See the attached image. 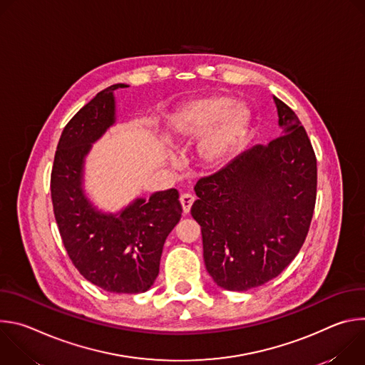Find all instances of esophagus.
Listing matches in <instances>:
<instances>
[{"instance_id": "1", "label": "esophagus", "mask_w": 365, "mask_h": 365, "mask_svg": "<svg viewBox=\"0 0 365 365\" xmlns=\"http://www.w3.org/2000/svg\"><path fill=\"white\" fill-rule=\"evenodd\" d=\"M195 202V196L190 195V193H183L180 196V203H182V207H183V214H189L190 212V207Z\"/></svg>"}]
</instances>
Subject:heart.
Listing matches in <instances>:
<instances>
[{"label":"heart","instance_id":"b5f03b06","mask_svg":"<svg viewBox=\"0 0 365 365\" xmlns=\"http://www.w3.org/2000/svg\"><path fill=\"white\" fill-rule=\"evenodd\" d=\"M169 127L183 140H200V158L212 166L228 163L247 144L252 111L228 95H206L183 102L172 114Z\"/></svg>","mask_w":365,"mask_h":365}]
</instances>
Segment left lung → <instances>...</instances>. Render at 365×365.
I'll return each instance as SVG.
<instances>
[{"mask_svg":"<svg viewBox=\"0 0 365 365\" xmlns=\"http://www.w3.org/2000/svg\"><path fill=\"white\" fill-rule=\"evenodd\" d=\"M280 137L241 153L195 185L190 214L200 225L214 282L245 292L277 277L297 255L317 200V158L297 115L273 96Z\"/></svg>","mask_w":365,"mask_h":365,"instance_id":"8db88e82","label":"left lung"}]
</instances>
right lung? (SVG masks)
Segmentation results:
<instances>
[{"label": "right lung", "mask_w": 365, "mask_h": 365, "mask_svg": "<svg viewBox=\"0 0 365 365\" xmlns=\"http://www.w3.org/2000/svg\"><path fill=\"white\" fill-rule=\"evenodd\" d=\"M115 83L96 93L66 124L51 169L50 190L63 245L78 272L113 293L147 292L159 276L165 241L182 217L179 192L137 197L120 212L99 211L83 189L92 144L117 121Z\"/></svg>", "instance_id": "obj_1"}]
</instances>
